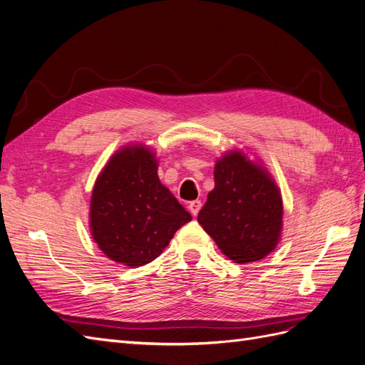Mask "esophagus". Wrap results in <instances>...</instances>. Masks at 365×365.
<instances>
[{"label": "esophagus", "mask_w": 365, "mask_h": 365, "mask_svg": "<svg viewBox=\"0 0 365 365\" xmlns=\"http://www.w3.org/2000/svg\"><path fill=\"white\" fill-rule=\"evenodd\" d=\"M201 207H202V204H201V201H192L190 204H189V210H190V213L193 215V216H196L197 213H200V210H201Z\"/></svg>", "instance_id": "1"}]
</instances>
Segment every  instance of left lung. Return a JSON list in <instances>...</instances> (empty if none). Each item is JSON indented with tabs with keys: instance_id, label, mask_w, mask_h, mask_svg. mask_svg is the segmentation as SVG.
<instances>
[{
	"instance_id": "8db88e82",
	"label": "left lung",
	"mask_w": 365,
	"mask_h": 365,
	"mask_svg": "<svg viewBox=\"0 0 365 365\" xmlns=\"http://www.w3.org/2000/svg\"><path fill=\"white\" fill-rule=\"evenodd\" d=\"M197 222L230 260L244 264L267 257L282 237L279 185L268 169L244 150L225 152L216 160L215 189Z\"/></svg>"
}]
</instances>
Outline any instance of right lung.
<instances>
[{"mask_svg":"<svg viewBox=\"0 0 365 365\" xmlns=\"http://www.w3.org/2000/svg\"><path fill=\"white\" fill-rule=\"evenodd\" d=\"M157 170V152L135 143L120 148L94 182L91 236L108 259L130 268L155 260L192 220Z\"/></svg>","mask_w":365,"mask_h":365,"instance_id":"right-lung-1","label":"right lung"}]
</instances>
